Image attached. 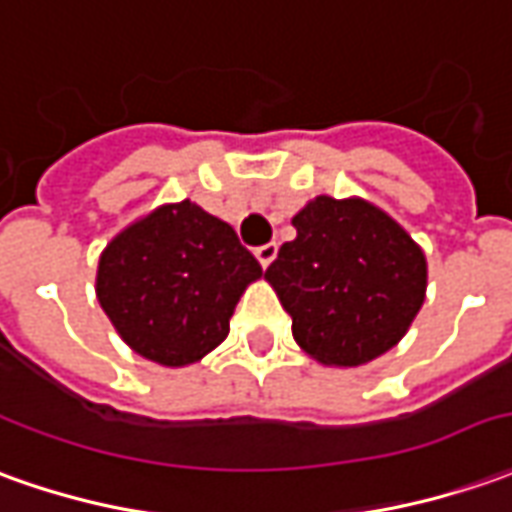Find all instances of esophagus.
Returning a JSON list of instances; mask_svg holds the SVG:
<instances>
[{
  "label": "esophagus",
  "mask_w": 512,
  "mask_h": 512,
  "mask_svg": "<svg viewBox=\"0 0 512 512\" xmlns=\"http://www.w3.org/2000/svg\"><path fill=\"white\" fill-rule=\"evenodd\" d=\"M276 253H278L276 242H267V245H262V248H256V259H259L262 267H267V264L276 259Z\"/></svg>",
  "instance_id": "1"
}]
</instances>
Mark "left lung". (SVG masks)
<instances>
[{
	"mask_svg": "<svg viewBox=\"0 0 512 512\" xmlns=\"http://www.w3.org/2000/svg\"><path fill=\"white\" fill-rule=\"evenodd\" d=\"M295 239L264 278L292 337L323 365L357 368L404 337L426 292V259L407 231L365 200L317 197L292 217Z\"/></svg>",
	"mask_w": 512,
	"mask_h": 512,
	"instance_id": "obj_1",
	"label": "left lung"
}]
</instances>
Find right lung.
Masks as SVG:
<instances>
[{
    "mask_svg": "<svg viewBox=\"0 0 512 512\" xmlns=\"http://www.w3.org/2000/svg\"><path fill=\"white\" fill-rule=\"evenodd\" d=\"M259 276L262 264L234 228L183 200L102 250L97 298L136 354L181 368L228 337L239 295Z\"/></svg>",
    "mask_w": 512,
    "mask_h": 512,
    "instance_id": "right-lung-1",
    "label": "right lung"
}]
</instances>
